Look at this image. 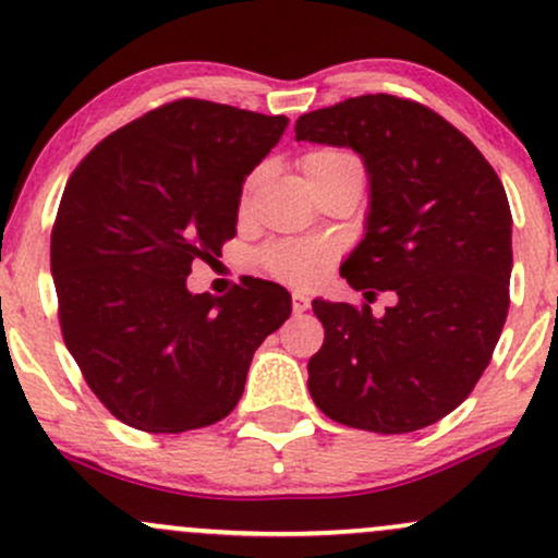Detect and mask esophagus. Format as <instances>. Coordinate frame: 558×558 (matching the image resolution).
<instances>
[{"instance_id":"esophagus-1","label":"esophagus","mask_w":558,"mask_h":558,"mask_svg":"<svg viewBox=\"0 0 558 558\" xmlns=\"http://www.w3.org/2000/svg\"><path fill=\"white\" fill-rule=\"evenodd\" d=\"M293 312H296V315H301V312H306L310 310V293H304V291H293Z\"/></svg>"}]
</instances>
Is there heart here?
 Wrapping results in <instances>:
<instances>
[{"label": "heart", "instance_id": "1", "mask_svg": "<svg viewBox=\"0 0 558 558\" xmlns=\"http://www.w3.org/2000/svg\"><path fill=\"white\" fill-rule=\"evenodd\" d=\"M345 159H354L343 151H310L301 159V168L304 172H312L317 168H328V165L345 162ZM338 248L332 241L325 239H283L272 241L270 246L262 248L259 262L265 265V270L275 275V278L286 280L293 286H315L323 278L325 270L330 267V262L336 259Z\"/></svg>", "mask_w": 558, "mask_h": 558}]
</instances>
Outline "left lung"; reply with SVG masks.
<instances>
[{
	"label": "left lung",
	"instance_id": "1",
	"mask_svg": "<svg viewBox=\"0 0 558 558\" xmlns=\"http://www.w3.org/2000/svg\"><path fill=\"white\" fill-rule=\"evenodd\" d=\"M296 141L349 146L369 175L364 239L341 275L364 299L393 291L375 317L312 301L325 328L312 356L319 412L356 430L433 425L472 393L509 312L511 209L496 170L438 112L364 94L301 114Z\"/></svg>",
	"mask_w": 558,
	"mask_h": 558
}]
</instances>
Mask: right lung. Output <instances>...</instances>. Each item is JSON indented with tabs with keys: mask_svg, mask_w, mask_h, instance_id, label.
I'll list each match as a JSON object with an SVG mask.
<instances>
[{
	"mask_svg": "<svg viewBox=\"0 0 558 558\" xmlns=\"http://www.w3.org/2000/svg\"><path fill=\"white\" fill-rule=\"evenodd\" d=\"M288 125L204 99L146 112L73 170L52 230L68 351L96 399L144 433L228 417L248 364L291 317V293L252 278L226 296L185 288L235 235L246 175Z\"/></svg>",
	"mask_w": 558,
	"mask_h": 558,
	"instance_id": "right-lung-1",
	"label": "right lung"
}]
</instances>
